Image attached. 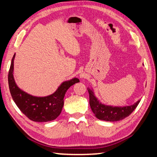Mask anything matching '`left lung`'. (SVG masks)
<instances>
[{
  "label": "left lung",
  "mask_w": 157,
  "mask_h": 157,
  "mask_svg": "<svg viewBox=\"0 0 157 157\" xmlns=\"http://www.w3.org/2000/svg\"><path fill=\"white\" fill-rule=\"evenodd\" d=\"M89 104L91 110L99 120L105 121H118L129 116L139 105L140 100L134 105L126 107H111L101 104L94 94L92 90H88Z\"/></svg>",
  "instance_id": "8db88e82"
}]
</instances>
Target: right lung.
I'll return each instance as SVG.
<instances>
[{
  "mask_svg": "<svg viewBox=\"0 0 157 157\" xmlns=\"http://www.w3.org/2000/svg\"><path fill=\"white\" fill-rule=\"evenodd\" d=\"M12 59L8 74L10 91L18 109L31 121L48 122L56 119L62 112L63 98L66 92L74 84L79 82L78 78L66 81L58 87L54 94L46 97H34L23 91L17 86L13 77L14 59Z\"/></svg>",
  "mask_w": 157,
  "mask_h": 157,
  "instance_id": "1",
  "label": "right lung"
}]
</instances>
